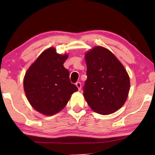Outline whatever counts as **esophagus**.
Here are the masks:
<instances>
[{
	"label": "esophagus",
	"mask_w": 155,
	"mask_h": 155,
	"mask_svg": "<svg viewBox=\"0 0 155 155\" xmlns=\"http://www.w3.org/2000/svg\"><path fill=\"white\" fill-rule=\"evenodd\" d=\"M76 85H77V87H78V90L80 91L81 89V83L80 82H77V83H76Z\"/></svg>",
	"instance_id": "1"
}]
</instances>
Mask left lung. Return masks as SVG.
I'll return each instance as SVG.
<instances>
[{
    "label": "left lung",
    "instance_id": "obj_1",
    "mask_svg": "<svg viewBox=\"0 0 155 155\" xmlns=\"http://www.w3.org/2000/svg\"><path fill=\"white\" fill-rule=\"evenodd\" d=\"M87 78L83 96L94 111L109 115L123 106L130 90L127 70L112 52L95 46L85 54Z\"/></svg>",
    "mask_w": 155,
    "mask_h": 155
}]
</instances>
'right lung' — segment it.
<instances>
[{"mask_svg": "<svg viewBox=\"0 0 155 155\" xmlns=\"http://www.w3.org/2000/svg\"><path fill=\"white\" fill-rule=\"evenodd\" d=\"M68 57L57 54L54 48H49L26 72L23 83L26 96L31 105L44 115L57 114L78 91L70 82L69 71L64 66Z\"/></svg>", "mask_w": 155, "mask_h": 155, "instance_id": "obj_1", "label": "right lung"}]
</instances>
